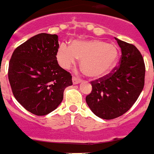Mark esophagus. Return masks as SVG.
Wrapping results in <instances>:
<instances>
[{
	"mask_svg": "<svg viewBox=\"0 0 154 154\" xmlns=\"http://www.w3.org/2000/svg\"><path fill=\"white\" fill-rule=\"evenodd\" d=\"M82 82V80L80 79L79 78H78V77H75V76H73L72 77V82L74 85H76V84H79L80 83Z\"/></svg>",
	"mask_w": 154,
	"mask_h": 154,
	"instance_id": "34e87169",
	"label": "esophagus"
}]
</instances>
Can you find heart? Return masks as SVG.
<instances>
[{
	"label": "heart",
	"instance_id": "heart-1",
	"mask_svg": "<svg viewBox=\"0 0 154 154\" xmlns=\"http://www.w3.org/2000/svg\"><path fill=\"white\" fill-rule=\"evenodd\" d=\"M56 58L64 69H69L79 58L81 67L92 78H101L113 69L119 59V49L104 41L74 40L71 46L62 43Z\"/></svg>",
	"mask_w": 154,
	"mask_h": 154
}]
</instances>
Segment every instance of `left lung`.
<instances>
[{
  "mask_svg": "<svg viewBox=\"0 0 154 154\" xmlns=\"http://www.w3.org/2000/svg\"><path fill=\"white\" fill-rule=\"evenodd\" d=\"M122 55L119 65L103 78L92 82V90L85 101L98 117L112 119L132 107L144 86L145 65L135 46L115 38Z\"/></svg>",
  "mask_w": 154,
  "mask_h": 154,
  "instance_id": "left-lung-1",
  "label": "left lung"
}]
</instances>
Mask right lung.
<instances>
[{"label":"right lung","instance_id":"right-lung-1","mask_svg":"<svg viewBox=\"0 0 154 154\" xmlns=\"http://www.w3.org/2000/svg\"><path fill=\"white\" fill-rule=\"evenodd\" d=\"M57 35L41 33L16 48L8 68L12 92L28 112L45 116L63 99L64 90L72 85V75L59 66Z\"/></svg>","mask_w":154,"mask_h":154}]
</instances>
